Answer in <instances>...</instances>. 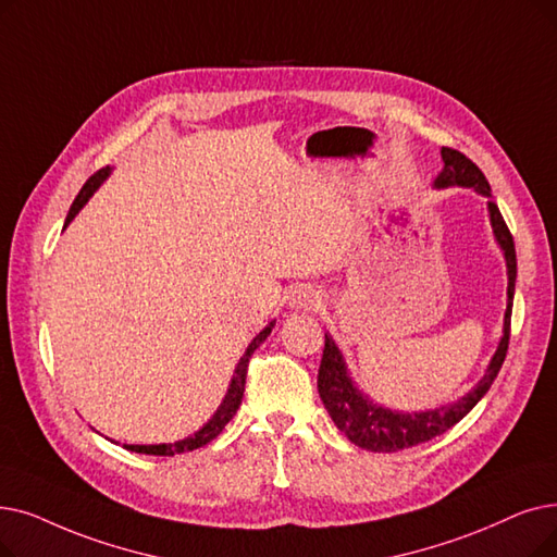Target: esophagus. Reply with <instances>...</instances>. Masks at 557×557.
<instances>
[{"instance_id": "esophagus-1", "label": "esophagus", "mask_w": 557, "mask_h": 557, "mask_svg": "<svg viewBox=\"0 0 557 557\" xmlns=\"http://www.w3.org/2000/svg\"><path fill=\"white\" fill-rule=\"evenodd\" d=\"M288 305L296 309H313L321 305V296L317 288H311V286H296L292 296H288Z\"/></svg>"}]
</instances>
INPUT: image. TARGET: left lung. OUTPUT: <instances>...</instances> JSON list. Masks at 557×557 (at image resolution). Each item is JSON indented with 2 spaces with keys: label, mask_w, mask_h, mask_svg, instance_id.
I'll return each mask as SVG.
<instances>
[{
  "label": "left lung",
  "mask_w": 557,
  "mask_h": 557,
  "mask_svg": "<svg viewBox=\"0 0 557 557\" xmlns=\"http://www.w3.org/2000/svg\"><path fill=\"white\" fill-rule=\"evenodd\" d=\"M444 171L434 180V188H448V186H462L473 188L480 196L487 198L490 209V223L494 230V236L505 255L507 265V309L503 321V336L500 344L490 361L487 373L473 386L469 394L457 398L450 405H442L437 409H428V412H396V409H386L369 396L357 389L352 382L348 367L344 361L342 350L336 348L334 338L325 334V348L319 369V394L332 417L334 425L342 430L346 437L359 446L373 453H396L409 446L425 444L434 437H440L446 430H450L457 421H462L471 409L478 405V400L490 392L492 382L496 380L507 344H510V319H512V300H515V282H517V252H515V238L507 230L503 215L492 200V188L487 177L482 175L480 168L453 148H442Z\"/></svg>",
  "instance_id": "8db88e82"
}]
</instances>
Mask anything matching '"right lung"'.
Returning a JSON list of instances; mask_svg holds the SVG:
<instances>
[{
  "mask_svg": "<svg viewBox=\"0 0 557 557\" xmlns=\"http://www.w3.org/2000/svg\"><path fill=\"white\" fill-rule=\"evenodd\" d=\"M109 175H111V168L107 165V168H102V171L95 173V175L84 184V188L79 190V196L75 198V202H72L70 211H67L65 225H70V221L75 219V215L79 213V209L88 202V198L92 196L95 190L100 188V184H102ZM273 325H275V321H271L269 325H265V327L252 338V344L248 346L246 355L238 359V364H236V369H234V377H232V382H230V389H227V394H225L221 407L215 409V414H213L198 432H193L190 437L180 440V442H175V444H152V446L125 444V448H127V450H134V453H143V455H168V457H171V455H177V453H186V450H196V448H200V446H207L209 442H213L215 437H219V434L223 432V428H225V425L232 421V417L236 414V409H238V405H240V398H244V392H246V375H248V361H250L252 352L265 342V336L271 334Z\"/></svg>",
  "mask_w": 557,
  "mask_h": 557,
  "instance_id": "obj_1",
  "label": "right lung"
}]
</instances>
